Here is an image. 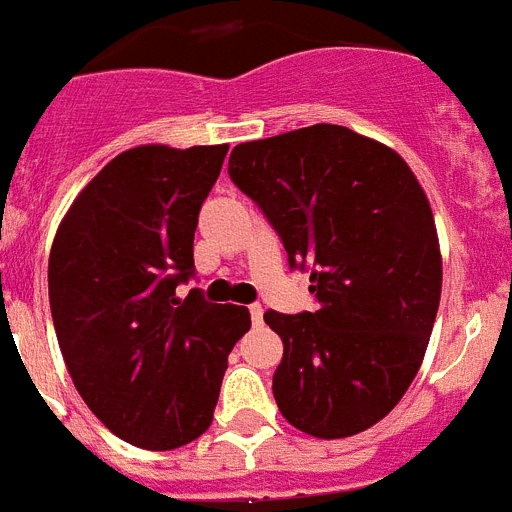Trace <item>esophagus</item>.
Wrapping results in <instances>:
<instances>
[{"mask_svg": "<svg viewBox=\"0 0 512 512\" xmlns=\"http://www.w3.org/2000/svg\"><path fill=\"white\" fill-rule=\"evenodd\" d=\"M248 313H251L253 326H261V323H264V308H261V305H251V308H248Z\"/></svg>", "mask_w": 512, "mask_h": 512, "instance_id": "34e87169", "label": "esophagus"}]
</instances>
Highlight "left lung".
I'll list each match as a JSON object with an SVG mask.
<instances>
[{
	"mask_svg": "<svg viewBox=\"0 0 512 512\" xmlns=\"http://www.w3.org/2000/svg\"><path fill=\"white\" fill-rule=\"evenodd\" d=\"M227 173L310 266L316 313L266 310L285 355L274 399L313 438L381 422L425 360L443 287L430 199L404 157L347 126L316 124L243 142Z\"/></svg>",
	"mask_w": 512,
	"mask_h": 512,
	"instance_id": "obj_1",
	"label": "left lung"
}]
</instances>
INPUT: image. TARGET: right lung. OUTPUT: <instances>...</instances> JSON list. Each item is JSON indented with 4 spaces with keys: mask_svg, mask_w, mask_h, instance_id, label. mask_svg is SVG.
Returning <instances> with one entry per match:
<instances>
[{
    "mask_svg": "<svg viewBox=\"0 0 512 512\" xmlns=\"http://www.w3.org/2000/svg\"><path fill=\"white\" fill-rule=\"evenodd\" d=\"M227 144L121 152L77 194L51 243L48 300L61 357L90 412L121 440L173 451L212 425L243 305L176 287Z\"/></svg>",
    "mask_w": 512,
    "mask_h": 512,
    "instance_id": "obj_1",
    "label": "right lung"
}]
</instances>
